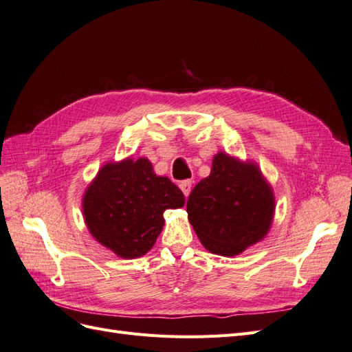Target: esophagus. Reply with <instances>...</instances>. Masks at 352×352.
<instances>
[{
    "label": "esophagus",
    "instance_id": "1",
    "mask_svg": "<svg viewBox=\"0 0 352 352\" xmlns=\"http://www.w3.org/2000/svg\"><path fill=\"white\" fill-rule=\"evenodd\" d=\"M190 186H192V180H189V179L182 180V182L179 184V188L182 189V192H184V195H185V197H188V195H189V192H190Z\"/></svg>",
    "mask_w": 352,
    "mask_h": 352
}]
</instances>
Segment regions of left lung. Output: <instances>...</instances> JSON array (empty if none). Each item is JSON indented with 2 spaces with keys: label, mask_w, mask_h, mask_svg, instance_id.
Returning <instances> with one entry per match:
<instances>
[{
  "label": "left lung",
  "mask_w": 352,
  "mask_h": 352,
  "mask_svg": "<svg viewBox=\"0 0 352 352\" xmlns=\"http://www.w3.org/2000/svg\"><path fill=\"white\" fill-rule=\"evenodd\" d=\"M186 211L201 243L212 254L232 257L267 233L274 197L257 166L219 153L210 176L190 192Z\"/></svg>",
  "instance_id": "1"
}]
</instances>
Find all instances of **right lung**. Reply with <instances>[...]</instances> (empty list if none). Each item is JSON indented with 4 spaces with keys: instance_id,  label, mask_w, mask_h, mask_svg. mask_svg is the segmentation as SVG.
I'll return each instance as SVG.
<instances>
[{
    "instance_id": "1",
    "label": "right lung",
    "mask_w": 352,
    "mask_h": 352,
    "mask_svg": "<svg viewBox=\"0 0 352 352\" xmlns=\"http://www.w3.org/2000/svg\"><path fill=\"white\" fill-rule=\"evenodd\" d=\"M185 197L172 180L157 176L146 158L105 164L83 197L91 235L122 258L153 248L164 226L163 212L180 208Z\"/></svg>"
}]
</instances>
